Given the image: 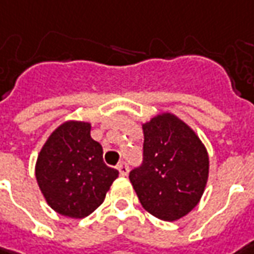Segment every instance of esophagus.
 I'll return each instance as SVG.
<instances>
[{"label": "esophagus", "instance_id": "34e87169", "mask_svg": "<svg viewBox=\"0 0 254 254\" xmlns=\"http://www.w3.org/2000/svg\"><path fill=\"white\" fill-rule=\"evenodd\" d=\"M117 169L119 170V174L122 177H127V174H129V166H127V163H119L118 166H117Z\"/></svg>", "mask_w": 254, "mask_h": 254}]
</instances>
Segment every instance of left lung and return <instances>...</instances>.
I'll use <instances>...</instances> for the list:
<instances>
[{"instance_id":"left-lung-1","label":"left lung","mask_w":254,"mask_h":254,"mask_svg":"<svg viewBox=\"0 0 254 254\" xmlns=\"http://www.w3.org/2000/svg\"><path fill=\"white\" fill-rule=\"evenodd\" d=\"M143 164L129 180L144 209L173 222L198 205L209 174L205 144L181 118L160 112L142 124Z\"/></svg>"}]
</instances>
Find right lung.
Returning <instances> with one entry per match:
<instances>
[{
	"label": "right lung",
	"instance_id": "right-lung-1",
	"mask_svg": "<svg viewBox=\"0 0 254 254\" xmlns=\"http://www.w3.org/2000/svg\"><path fill=\"white\" fill-rule=\"evenodd\" d=\"M118 174L102 160V147L91 137V124L74 119L49 135L35 164L36 181L48 205L73 219L92 214Z\"/></svg>",
	"mask_w": 254,
	"mask_h": 254
}]
</instances>
